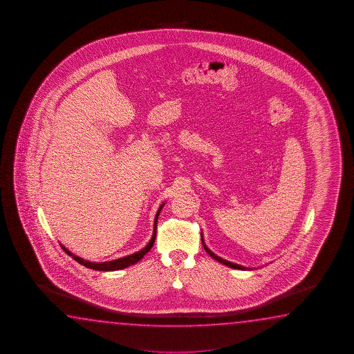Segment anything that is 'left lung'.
I'll return each mask as SVG.
<instances>
[{"instance_id":"left-lung-1","label":"left lung","mask_w":354,"mask_h":354,"mask_svg":"<svg viewBox=\"0 0 354 354\" xmlns=\"http://www.w3.org/2000/svg\"><path fill=\"white\" fill-rule=\"evenodd\" d=\"M202 244H203L205 252H208L212 258L216 259V261H219V263H222V264L227 265V266H229V268H233V269L246 270V268H244V266H241V265L234 264V263H230V261H228V260H224V259L219 258V257L216 255L214 252H210L209 249H208L207 245H205V243H204L203 236H202ZM249 270L252 269L249 268Z\"/></svg>"}]
</instances>
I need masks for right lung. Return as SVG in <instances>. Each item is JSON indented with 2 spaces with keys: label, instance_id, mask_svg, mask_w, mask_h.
<instances>
[{
  "label": "right lung",
  "instance_id": "add662e5",
  "mask_svg": "<svg viewBox=\"0 0 354 354\" xmlns=\"http://www.w3.org/2000/svg\"><path fill=\"white\" fill-rule=\"evenodd\" d=\"M163 205H165V203L161 204V207H160L158 210H157L156 218H155V229H153V234H152V238H151L150 243H149L147 245L145 246L142 250H140V252H133L131 255H127V257H124V258L116 259V260H111V261H105V263H90V261H86L84 259L79 258L77 255H74V254L69 252L68 249H66L64 246H62V249H63L68 255H71L75 261H78L79 264L84 265L85 268H89V269L93 270H99V271H115V270L125 269V268L130 266V265L136 264L138 261H140L141 259L144 258L145 255H146L147 252H150L151 248H152L153 243H155V239H156L157 218L160 216V212H161L162 207H163Z\"/></svg>",
  "mask_w": 354,
  "mask_h": 354
}]
</instances>
